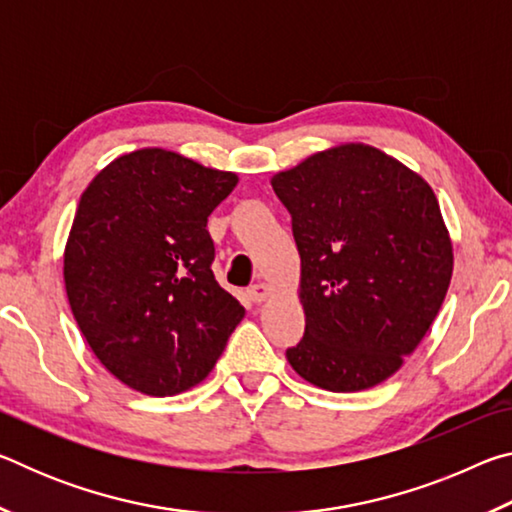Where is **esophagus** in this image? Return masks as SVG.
I'll return each instance as SVG.
<instances>
[{
	"mask_svg": "<svg viewBox=\"0 0 512 512\" xmlns=\"http://www.w3.org/2000/svg\"><path fill=\"white\" fill-rule=\"evenodd\" d=\"M268 293H271V287H268L266 282H257L248 289V298L253 302H264L268 298Z\"/></svg>",
	"mask_w": 512,
	"mask_h": 512,
	"instance_id": "obj_1",
	"label": "esophagus"
}]
</instances>
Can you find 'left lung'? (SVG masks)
I'll return each instance as SVG.
<instances>
[{
  "mask_svg": "<svg viewBox=\"0 0 512 512\" xmlns=\"http://www.w3.org/2000/svg\"><path fill=\"white\" fill-rule=\"evenodd\" d=\"M271 185L302 266L305 336L287 350L291 368L332 393L381 384L418 348L452 280L436 194L368 144L314 153Z\"/></svg>",
  "mask_w": 512,
  "mask_h": 512,
  "instance_id": "obj_1",
  "label": "left lung"
}]
</instances>
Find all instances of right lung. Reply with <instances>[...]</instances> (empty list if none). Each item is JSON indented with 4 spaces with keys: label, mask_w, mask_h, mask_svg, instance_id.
Listing matches in <instances>:
<instances>
[{
    "label": "right lung",
    "mask_w": 512,
    "mask_h": 512,
    "mask_svg": "<svg viewBox=\"0 0 512 512\" xmlns=\"http://www.w3.org/2000/svg\"><path fill=\"white\" fill-rule=\"evenodd\" d=\"M164 149L94 176L65 246L72 314L121 384L167 397L203 381L246 309L214 280L207 216L237 185Z\"/></svg>",
    "instance_id": "right-lung-1"
}]
</instances>
